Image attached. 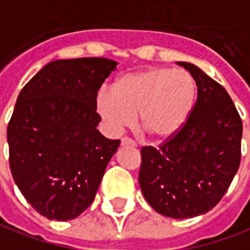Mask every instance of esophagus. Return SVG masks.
I'll list each match as a JSON object with an SVG mask.
<instances>
[{"label":"esophagus","mask_w":250,"mask_h":250,"mask_svg":"<svg viewBox=\"0 0 250 250\" xmlns=\"http://www.w3.org/2000/svg\"><path fill=\"white\" fill-rule=\"evenodd\" d=\"M120 145H122V146H137V143L134 142V141H131L130 138H123Z\"/></svg>","instance_id":"1"}]
</instances>
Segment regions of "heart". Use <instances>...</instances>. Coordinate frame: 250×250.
Instances as JSON below:
<instances>
[{"label": "heart", "instance_id": "obj_1", "mask_svg": "<svg viewBox=\"0 0 250 250\" xmlns=\"http://www.w3.org/2000/svg\"><path fill=\"white\" fill-rule=\"evenodd\" d=\"M195 99L196 83L188 71L154 66L120 77L113 88L103 86L96 109L112 131L130 127L138 113L150 135L167 139L186 125Z\"/></svg>", "mask_w": 250, "mask_h": 250}]
</instances>
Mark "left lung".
<instances>
[{
	"mask_svg": "<svg viewBox=\"0 0 250 250\" xmlns=\"http://www.w3.org/2000/svg\"><path fill=\"white\" fill-rule=\"evenodd\" d=\"M191 73L198 100L183 128L158 149L145 146L139 186L161 215L184 219L214 208L234 179L241 161L242 120L226 89L198 66Z\"/></svg>",
	"mask_w": 250,
	"mask_h": 250,
	"instance_id": "obj_1",
	"label": "left lung"
}]
</instances>
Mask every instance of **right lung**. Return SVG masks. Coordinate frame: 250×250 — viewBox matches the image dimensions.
Wrapping results in <instances>:
<instances>
[{
    "label": "right lung",
    "instance_id": "obj_1",
    "mask_svg": "<svg viewBox=\"0 0 250 250\" xmlns=\"http://www.w3.org/2000/svg\"><path fill=\"white\" fill-rule=\"evenodd\" d=\"M118 66L107 58L57 59L21 89L8 125L9 164L40 215L74 219L92 204L119 139L97 130L96 96Z\"/></svg>",
    "mask_w": 250,
    "mask_h": 250
}]
</instances>
